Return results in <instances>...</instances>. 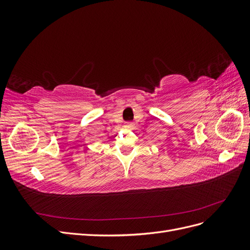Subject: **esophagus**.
<instances>
[{
  "instance_id": "1",
  "label": "esophagus",
  "mask_w": 250,
  "mask_h": 250,
  "mask_svg": "<svg viewBox=\"0 0 250 250\" xmlns=\"http://www.w3.org/2000/svg\"><path fill=\"white\" fill-rule=\"evenodd\" d=\"M133 126V124L131 123V122H127L126 124H125V128H127V129H130V128Z\"/></svg>"
}]
</instances>
